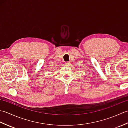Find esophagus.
I'll return each mask as SVG.
<instances>
[{"instance_id":"obj_1","label":"esophagus","mask_w":128,"mask_h":128,"mask_svg":"<svg viewBox=\"0 0 128 128\" xmlns=\"http://www.w3.org/2000/svg\"><path fill=\"white\" fill-rule=\"evenodd\" d=\"M65 64H66V66H69L70 65V62H66V63H65Z\"/></svg>"}]
</instances>
